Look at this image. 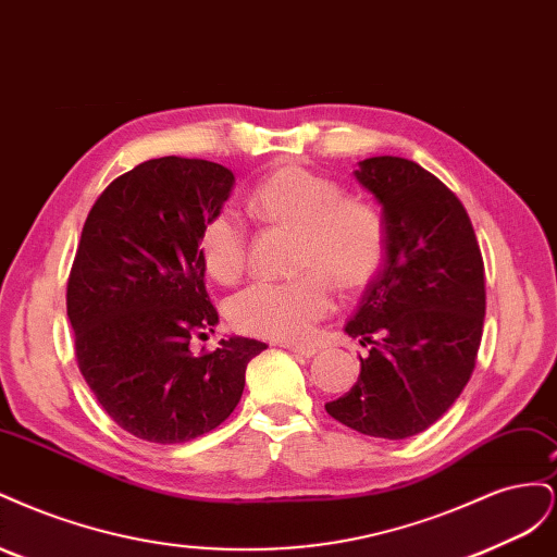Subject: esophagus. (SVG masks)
<instances>
[{
	"label": "esophagus",
	"mask_w": 557,
	"mask_h": 557,
	"mask_svg": "<svg viewBox=\"0 0 557 557\" xmlns=\"http://www.w3.org/2000/svg\"><path fill=\"white\" fill-rule=\"evenodd\" d=\"M285 350L295 352V356H301V358H313L315 356V348L313 346H297V344H281Z\"/></svg>",
	"instance_id": "obj_1"
}]
</instances>
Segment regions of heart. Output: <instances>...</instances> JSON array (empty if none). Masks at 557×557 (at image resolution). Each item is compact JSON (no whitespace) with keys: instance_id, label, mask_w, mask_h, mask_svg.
I'll use <instances>...</instances> for the list:
<instances>
[{"instance_id":"b5f03b06","label":"heart","mask_w":557,"mask_h":557,"mask_svg":"<svg viewBox=\"0 0 557 557\" xmlns=\"http://www.w3.org/2000/svg\"><path fill=\"white\" fill-rule=\"evenodd\" d=\"M250 213L262 223L299 232L293 281L252 283L234 295L227 315L232 325L276 342H301L332 307L327 275L342 290H360L372 281L385 256V223L360 199H344L334 181L299 164L269 172L248 197ZM246 227L225 209L201 225L197 252L207 272L221 283L239 281L246 269ZM323 271L326 275L319 274Z\"/></svg>"}]
</instances>
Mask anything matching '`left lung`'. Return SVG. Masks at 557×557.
<instances>
[{"mask_svg":"<svg viewBox=\"0 0 557 557\" xmlns=\"http://www.w3.org/2000/svg\"><path fill=\"white\" fill-rule=\"evenodd\" d=\"M383 209L385 260L346 323L369 356L327 413L381 440H409L460 397L476 364L485 272L460 199L413 160L381 156L352 172Z\"/></svg>","mask_w":557,"mask_h":557,"instance_id":"8db88e82","label":"left lung"}]
</instances>
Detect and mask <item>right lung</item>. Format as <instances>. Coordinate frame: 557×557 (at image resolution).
I'll return each instance as SVG.
<instances>
[{"instance_id": "obj_1", "label": "right lung", "mask_w": 557, "mask_h": 557, "mask_svg": "<svg viewBox=\"0 0 557 557\" xmlns=\"http://www.w3.org/2000/svg\"><path fill=\"white\" fill-rule=\"evenodd\" d=\"M234 174L223 164L158 158L117 176L81 232L66 283L76 360L102 409L137 440L183 444L215 430L237 407L246 364L267 346L213 332L199 230L223 211Z\"/></svg>"}]
</instances>
